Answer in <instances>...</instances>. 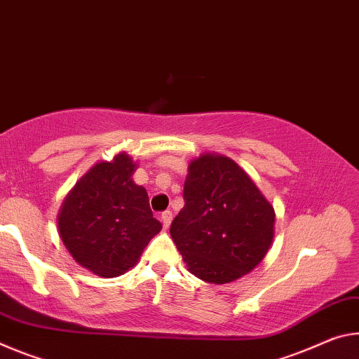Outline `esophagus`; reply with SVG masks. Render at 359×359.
<instances>
[{"mask_svg":"<svg viewBox=\"0 0 359 359\" xmlns=\"http://www.w3.org/2000/svg\"><path fill=\"white\" fill-rule=\"evenodd\" d=\"M161 218H162V224H163V227L168 229V227H170V224H172V219H173V215H172V211H170V210L163 211Z\"/></svg>","mask_w":359,"mask_h":359,"instance_id":"34e87169","label":"esophagus"}]
</instances>
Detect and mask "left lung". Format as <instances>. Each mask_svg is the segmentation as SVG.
<instances>
[{
  "instance_id": "left-lung-1",
  "label": "left lung",
  "mask_w": 359,
  "mask_h": 359,
  "mask_svg": "<svg viewBox=\"0 0 359 359\" xmlns=\"http://www.w3.org/2000/svg\"><path fill=\"white\" fill-rule=\"evenodd\" d=\"M183 197L170 235L192 275L224 285L264 259L273 240L275 211L232 158L213 152L192 161Z\"/></svg>"
}]
</instances>
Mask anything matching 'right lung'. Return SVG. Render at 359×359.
I'll list each match as a JSON object with an SVG mask.
<instances>
[{
  "instance_id": "1",
  "label": "right lung",
  "mask_w": 359,
  "mask_h": 359,
  "mask_svg": "<svg viewBox=\"0 0 359 359\" xmlns=\"http://www.w3.org/2000/svg\"><path fill=\"white\" fill-rule=\"evenodd\" d=\"M137 165L121 152L98 162L76 183L58 213V233L79 266L103 278L132 269L162 224L148 192L133 183Z\"/></svg>"
}]
</instances>
